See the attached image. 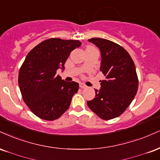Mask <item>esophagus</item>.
I'll use <instances>...</instances> for the list:
<instances>
[{
  "label": "esophagus",
  "mask_w": 160,
  "mask_h": 160,
  "mask_svg": "<svg viewBox=\"0 0 160 160\" xmlns=\"http://www.w3.org/2000/svg\"><path fill=\"white\" fill-rule=\"evenodd\" d=\"M80 88H87V86H86L85 84H83V83H80Z\"/></svg>",
  "instance_id": "34e87169"
}]
</instances>
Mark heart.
<instances>
[{
  "label": "heart",
  "instance_id": "obj_1",
  "mask_svg": "<svg viewBox=\"0 0 160 160\" xmlns=\"http://www.w3.org/2000/svg\"><path fill=\"white\" fill-rule=\"evenodd\" d=\"M89 48H92V46H87V47H86V49Z\"/></svg>",
  "mask_w": 160,
  "mask_h": 160
}]
</instances>
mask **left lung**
Masks as SVG:
<instances>
[{"label":"left lung","mask_w":160,"mask_h":160,"mask_svg":"<svg viewBox=\"0 0 160 160\" xmlns=\"http://www.w3.org/2000/svg\"><path fill=\"white\" fill-rule=\"evenodd\" d=\"M88 42L98 47L101 53V72L105 77L95 97L87 101L88 107L99 118L110 120L118 117L130 106L136 95L138 80L135 64L124 48L101 38Z\"/></svg>","instance_id":"8db88e82"}]
</instances>
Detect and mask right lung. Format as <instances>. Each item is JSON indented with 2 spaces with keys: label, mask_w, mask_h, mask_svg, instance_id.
I'll list each match as a JSON object with an SVG mask.
<instances>
[{
  "label": "right lung",
  "mask_w": 160,
  "mask_h": 160,
  "mask_svg": "<svg viewBox=\"0 0 160 160\" xmlns=\"http://www.w3.org/2000/svg\"><path fill=\"white\" fill-rule=\"evenodd\" d=\"M78 40L51 38L42 42L28 53L18 73V85L24 103L41 119L53 121L69 108L79 83L62 80L57 71L70 53L80 47Z\"/></svg>",
  "instance_id": "1"
}]
</instances>
